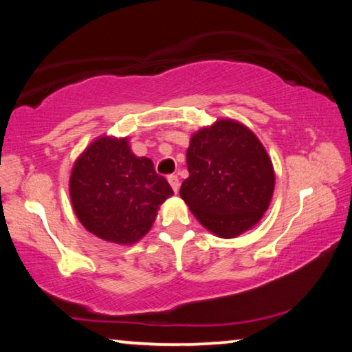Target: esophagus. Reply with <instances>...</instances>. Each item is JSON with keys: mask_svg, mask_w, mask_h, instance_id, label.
<instances>
[{"mask_svg": "<svg viewBox=\"0 0 352 352\" xmlns=\"http://www.w3.org/2000/svg\"><path fill=\"white\" fill-rule=\"evenodd\" d=\"M168 182L170 183V186H172V189H174V192H178V188H180V180H178V177L177 175H169Z\"/></svg>", "mask_w": 352, "mask_h": 352, "instance_id": "esophagus-1", "label": "esophagus"}]
</instances>
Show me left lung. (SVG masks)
I'll return each instance as SVG.
<instances>
[{
  "label": "left lung",
  "mask_w": 352,
  "mask_h": 352,
  "mask_svg": "<svg viewBox=\"0 0 352 352\" xmlns=\"http://www.w3.org/2000/svg\"><path fill=\"white\" fill-rule=\"evenodd\" d=\"M189 177L180 195L199 222L231 239L259 222L275 188V172L261 141L231 119L217 121L190 138Z\"/></svg>",
  "instance_id": "1"
}]
</instances>
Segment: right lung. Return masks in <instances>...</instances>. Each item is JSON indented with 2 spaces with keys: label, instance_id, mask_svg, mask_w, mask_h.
Masks as SVG:
<instances>
[{
  "label": "right lung",
  "instance_id": "right-lung-1",
  "mask_svg": "<svg viewBox=\"0 0 352 352\" xmlns=\"http://www.w3.org/2000/svg\"><path fill=\"white\" fill-rule=\"evenodd\" d=\"M71 201L85 228L100 239L133 243L174 190L152 160L135 157L127 140L102 136L77 160L69 180Z\"/></svg>",
  "mask_w": 352,
  "mask_h": 352
}]
</instances>
